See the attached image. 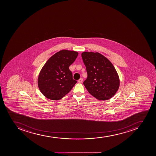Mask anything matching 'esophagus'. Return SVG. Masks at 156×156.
Here are the masks:
<instances>
[{"mask_svg": "<svg viewBox=\"0 0 156 156\" xmlns=\"http://www.w3.org/2000/svg\"><path fill=\"white\" fill-rule=\"evenodd\" d=\"M83 78H81L79 79V80H78V83H82V82H83Z\"/></svg>", "mask_w": 156, "mask_h": 156, "instance_id": "34e87169", "label": "esophagus"}]
</instances>
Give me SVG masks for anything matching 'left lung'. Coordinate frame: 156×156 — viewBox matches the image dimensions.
Here are the masks:
<instances>
[{
  "label": "left lung",
  "instance_id": "obj_1",
  "mask_svg": "<svg viewBox=\"0 0 156 156\" xmlns=\"http://www.w3.org/2000/svg\"><path fill=\"white\" fill-rule=\"evenodd\" d=\"M81 56L88 75L83 82L87 91L99 100L112 98L118 90L120 79L110 61L97 52H84Z\"/></svg>",
  "mask_w": 156,
  "mask_h": 156
}]
</instances>
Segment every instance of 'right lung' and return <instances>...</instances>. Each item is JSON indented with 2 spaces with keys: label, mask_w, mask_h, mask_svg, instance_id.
Listing matches in <instances>:
<instances>
[{
  "label": "right lung",
  "mask_w": 156,
  "mask_h": 156,
  "mask_svg": "<svg viewBox=\"0 0 156 156\" xmlns=\"http://www.w3.org/2000/svg\"><path fill=\"white\" fill-rule=\"evenodd\" d=\"M78 55L76 51L61 50L46 61L38 77L39 89L44 96L59 100L73 88L77 81L73 80L69 67Z\"/></svg>",
  "instance_id": "right-lung-1"
}]
</instances>
